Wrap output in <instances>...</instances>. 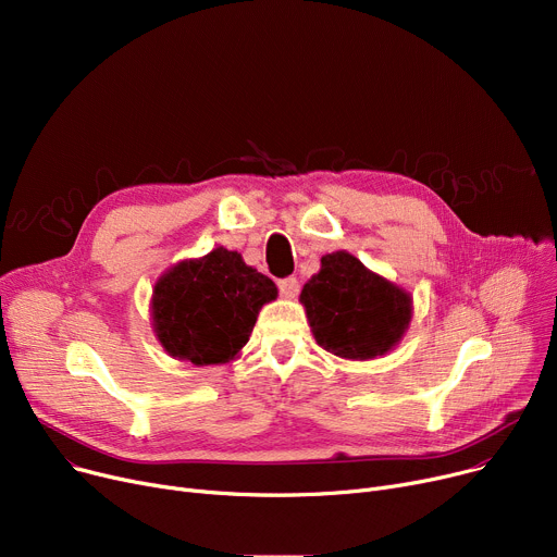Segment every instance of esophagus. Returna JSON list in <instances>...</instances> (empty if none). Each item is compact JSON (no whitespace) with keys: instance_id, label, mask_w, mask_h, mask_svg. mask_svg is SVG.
I'll list each match as a JSON object with an SVG mask.
<instances>
[{"instance_id":"obj_1","label":"esophagus","mask_w":557,"mask_h":557,"mask_svg":"<svg viewBox=\"0 0 557 557\" xmlns=\"http://www.w3.org/2000/svg\"><path fill=\"white\" fill-rule=\"evenodd\" d=\"M277 288H280V294L284 298H296L298 290H300V284H298L296 277H284V280L277 282Z\"/></svg>"}]
</instances>
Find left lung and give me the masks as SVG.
Returning a JSON list of instances; mask_svg holds the SVG:
<instances>
[{
    "mask_svg": "<svg viewBox=\"0 0 557 557\" xmlns=\"http://www.w3.org/2000/svg\"><path fill=\"white\" fill-rule=\"evenodd\" d=\"M300 302L318 345L343 359L386 355L411 323L408 294L343 250L320 259V273L305 284Z\"/></svg>",
    "mask_w": 557,
    "mask_h": 557,
    "instance_id": "left-lung-1",
    "label": "left lung"
}]
</instances>
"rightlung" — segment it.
Returning <instances> with one entry per match:
<instances>
[{
    "label": "right lung",
    "mask_w": 557,
    "mask_h": 557,
    "mask_svg": "<svg viewBox=\"0 0 557 557\" xmlns=\"http://www.w3.org/2000/svg\"><path fill=\"white\" fill-rule=\"evenodd\" d=\"M275 298L271 277L246 267L239 252L214 248L158 280L156 336L171 357L194 366L225 363L248 343L259 309Z\"/></svg>",
    "instance_id": "1"
}]
</instances>
